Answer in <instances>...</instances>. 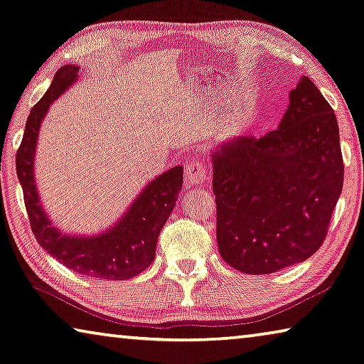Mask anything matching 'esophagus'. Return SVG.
Listing matches in <instances>:
<instances>
[{"instance_id":"esophagus-1","label":"esophagus","mask_w":364,"mask_h":364,"mask_svg":"<svg viewBox=\"0 0 364 364\" xmlns=\"http://www.w3.org/2000/svg\"><path fill=\"white\" fill-rule=\"evenodd\" d=\"M209 166L204 160L200 159H191L184 166V181L188 186H198V184H204L209 180Z\"/></svg>"}]
</instances>
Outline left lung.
Segmentation results:
<instances>
[{
  "label": "left lung",
  "instance_id": "obj_1",
  "mask_svg": "<svg viewBox=\"0 0 364 364\" xmlns=\"http://www.w3.org/2000/svg\"><path fill=\"white\" fill-rule=\"evenodd\" d=\"M217 243L245 274H272L324 243L343 186L336 113L309 77L290 92L280 126L212 155Z\"/></svg>",
  "mask_w": 364,
  "mask_h": 364
}]
</instances>
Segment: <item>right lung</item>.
<instances>
[{"instance_id":"add662e5","label":"right lung","mask_w":364,"mask_h":364,"mask_svg":"<svg viewBox=\"0 0 364 364\" xmlns=\"http://www.w3.org/2000/svg\"><path fill=\"white\" fill-rule=\"evenodd\" d=\"M77 73L79 68L73 65L58 69L50 89L27 118L24 137L16 154V170L24 193L28 222L38 245L68 269L95 279H131L154 261L159 233L183 186V166L178 165L149 183L123 218L105 233L84 238L63 235L55 228L40 204L33 178V155L45 113L51 102L76 82Z\"/></svg>"}]
</instances>
